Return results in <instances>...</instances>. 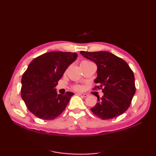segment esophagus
<instances>
[{"mask_svg":"<svg viewBox=\"0 0 156 156\" xmlns=\"http://www.w3.org/2000/svg\"><path fill=\"white\" fill-rule=\"evenodd\" d=\"M77 94L80 96V97H88V94H85V93H78Z\"/></svg>","mask_w":156,"mask_h":156,"instance_id":"1","label":"esophagus"}]
</instances>
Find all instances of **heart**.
I'll use <instances>...</instances> for the list:
<instances>
[{
    "label": "heart",
    "instance_id": "b5f03b06",
    "mask_svg": "<svg viewBox=\"0 0 156 156\" xmlns=\"http://www.w3.org/2000/svg\"><path fill=\"white\" fill-rule=\"evenodd\" d=\"M90 63H92L91 62H90L89 60H83L82 62H81V65L82 64H90ZM72 88L74 89V90H77V91H80L82 90V88H83V87H82L81 85H74L73 86Z\"/></svg>",
    "mask_w": 156,
    "mask_h": 156
}]
</instances>
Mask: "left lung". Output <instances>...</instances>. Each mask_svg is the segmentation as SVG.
Masks as SVG:
<instances>
[{"instance_id":"obj_1","label":"left lung","mask_w":156,"mask_h":156,"mask_svg":"<svg viewBox=\"0 0 156 156\" xmlns=\"http://www.w3.org/2000/svg\"><path fill=\"white\" fill-rule=\"evenodd\" d=\"M84 58L97 66L98 84L94 90L102 89L104 95L97 97L98 102L91 111L98 117L107 120L117 117L127 110L135 93L133 71L123 59L107 51H81Z\"/></svg>"}]
</instances>
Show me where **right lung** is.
Here are the masks:
<instances>
[{
    "instance_id": "1",
    "label": "right lung",
    "mask_w": 156,
    "mask_h": 156,
    "mask_svg": "<svg viewBox=\"0 0 156 156\" xmlns=\"http://www.w3.org/2000/svg\"><path fill=\"white\" fill-rule=\"evenodd\" d=\"M77 56L72 52H48L29 64L22 76L21 94L26 107L35 117L52 120L64 111L74 93L58 94L55 87Z\"/></svg>"
}]
</instances>
